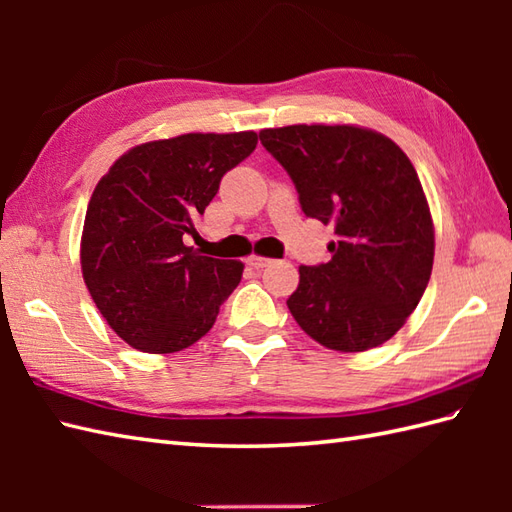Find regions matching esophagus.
Returning <instances> with one entry per match:
<instances>
[{
    "mask_svg": "<svg viewBox=\"0 0 512 512\" xmlns=\"http://www.w3.org/2000/svg\"><path fill=\"white\" fill-rule=\"evenodd\" d=\"M268 264H270L268 257H259V255H250V257H248V266L255 268V270H262V268H266Z\"/></svg>",
    "mask_w": 512,
    "mask_h": 512,
    "instance_id": "1",
    "label": "esophagus"
}]
</instances>
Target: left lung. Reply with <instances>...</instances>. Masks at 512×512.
Instances as JSON below:
<instances>
[{
    "instance_id": "left-lung-1",
    "label": "left lung",
    "mask_w": 512,
    "mask_h": 512,
    "mask_svg": "<svg viewBox=\"0 0 512 512\" xmlns=\"http://www.w3.org/2000/svg\"><path fill=\"white\" fill-rule=\"evenodd\" d=\"M286 169L301 211L334 226L328 264L301 266L288 299L314 341L365 352L416 310L433 268V222L418 173L394 140L352 125L259 132Z\"/></svg>"
}]
</instances>
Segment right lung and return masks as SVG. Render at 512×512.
<instances>
[{
	"mask_svg": "<svg viewBox=\"0 0 512 512\" xmlns=\"http://www.w3.org/2000/svg\"><path fill=\"white\" fill-rule=\"evenodd\" d=\"M257 147L255 132L184 134L138 145L96 184L81 268L96 308L125 343L171 354L213 328L244 264L184 244L226 171Z\"/></svg>",
	"mask_w": 512,
	"mask_h": 512,
	"instance_id": "right-lung-1",
	"label": "right lung"
}]
</instances>
